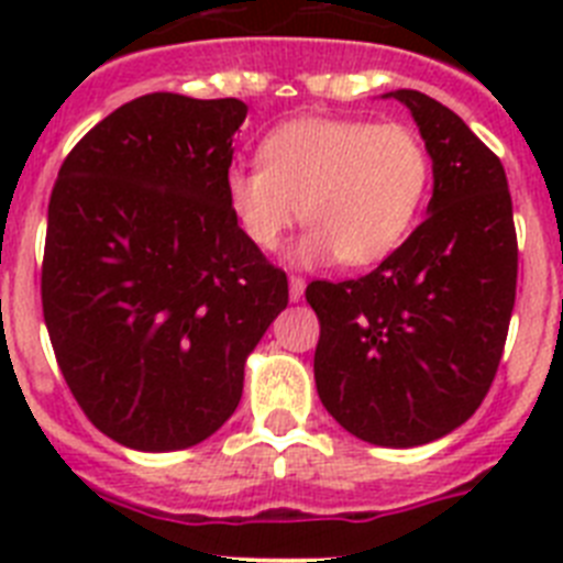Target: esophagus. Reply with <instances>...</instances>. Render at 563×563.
I'll use <instances>...</instances> for the list:
<instances>
[{"instance_id":"obj_1","label":"esophagus","mask_w":563,"mask_h":563,"mask_svg":"<svg viewBox=\"0 0 563 563\" xmlns=\"http://www.w3.org/2000/svg\"><path fill=\"white\" fill-rule=\"evenodd\" d=\"M305 278L298 276H290V301H301V296H305Z\"/></svg>"}]
</instances>
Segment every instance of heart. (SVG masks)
<instances>
[{"label": "heart", "instance_id": "obj_1", "mask_svg": "<svg viewBox=\"0 0 563 563\" xmlns=\"http://www.w3.org/2000/svg\"><path fill=\"white\" fill-rule=\"evenodd\" d=\"M262 166H231L225 200L258 251H276L298 213V265L366 267L406 242L431 183V154L402 123L292 118L265 134Z\"/></svg>", "mask_w": 563, "mask_h": 563}]
</instances>
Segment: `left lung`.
Here are the masks:
<instances>
[{"label":"left lung","instance_id":"left-lung-1","mask_svg":"<svg viewBox=\"0 0 563 563\" xmlns=\"http://www.w3.org/2000/svg\"><path fill=\"white\" fill-rule=\"evenodd\" d=\"M406 103L434 168L429 217L372 273L312 282L316 389L357 440L415 449L485 400L516 301L514 202L501 161L460 114L417 89Z\"/></svg>","mask_w":563,"mask_h":563}]
</instances>
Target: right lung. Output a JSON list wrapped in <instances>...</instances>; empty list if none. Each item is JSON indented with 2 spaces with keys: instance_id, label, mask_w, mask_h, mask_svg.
Instances as JSON below:
<instances>
[{
  "instance_id": "1",
  "label": "right lung",
  "mask_w": 563,
  "mask_h": 563,
  "mask_svg": "<svg viewBox=\"0 0 563 563\" xmlns=\"http://www.w3.org/2000/svg\"><path fill=\"white\" fill-rule=\"evenodd\" d=\"M236 98L152 92L89 129L49 194L42 307L69 391L134 451H180L236 411L287 276L225 200Z\"/></svg>"
}]
</instances>
